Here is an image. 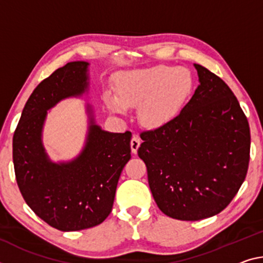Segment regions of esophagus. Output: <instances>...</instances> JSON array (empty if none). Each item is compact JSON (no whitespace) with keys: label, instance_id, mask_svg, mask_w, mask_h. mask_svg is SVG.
<instances>
[{"label":"esophagus","instance_id":"34e87169","mask_svg":"<svg viewBox=\"0 0 263 263\" xmlns=\"http://www.w3.org/2000/svg\"><path fill=\"white\" fill-rule=\"evenodd\" d=\"M140 146V138L138 136H133L132 139H131V149L133 153H137L138 151V148Z\"/></svg>","mask_w":263,"mask_h":263}]
</instances>
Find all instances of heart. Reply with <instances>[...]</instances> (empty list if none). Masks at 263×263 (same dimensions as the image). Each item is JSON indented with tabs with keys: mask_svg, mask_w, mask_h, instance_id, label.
<instances>
[{
	"mask_svg": "<svg viewBox=\"0 0 263 263\" xmlns=\"http://www.w3.org/2000/svg\"><path fill=\"white\" fill-rule=\"evenodd\" d=\"M116 96L104 97L110 110L124 114L139 106L140 123L149 128L170 124L182 110L194 90L193 74L186 68L154 65L133 70L117 77Z\"/></svg>",
	"mask_w": 263,
	"mask_h": 263,
	"instance_id": "heart-1",
	"label": "heart"
}]
</instances>
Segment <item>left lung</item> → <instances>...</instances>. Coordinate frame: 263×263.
Segmentation results:
<instances>
[{"label": "left lung", "instance_id": "left-lung-1", "mask_svg": "<svg viewBox=\"0 0 263 263\" xmlns=\"http://www.w3.org/2000/svg\"><path fill=\"white\" fill-rule=\"evenodd\" d=\"M200 85L176 118L144 131L138 156L158 207L173 219L219 214L245 181L251 152L247 117L221 78L194 64Z\"/></svg>", "mask_w": 263, "mask_h": 263}]
</instances>
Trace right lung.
I'll list each match as a JSON object with an SVG mask.
<instances>
[{"label":"right lung","instance_id":"obj_1","mask_svg":"<svg viewBox=\"0 0 263 263\" xmlns=\"http://www.w3.org/2000/svg\"><path fill=\"white\" fill-rule=\"evenodd\" d=\"M87 65L71 62L43 79L26 103L12 138L15 177L24 201L63 232L95 227L109 216L120 173L131 159L132 133L103 131L92 116L86 145L76 159L53 164L44 152L41 133L47 110L84 92Z\"/></svg>","mask_w":263,"mask_h":263}]
</instances>
